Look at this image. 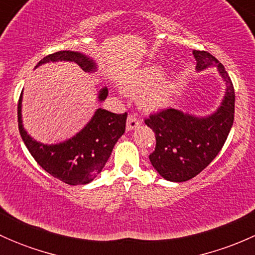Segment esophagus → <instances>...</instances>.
Instances as JSON below:
<instances>
[{"label":"esophagus","mask_w":255,"mask_h":255,"mask_svg":"<svg viewBox=\"0 0 255 255\" xmlns=\"http://www.w3.org/2000/svg\"><path fill=\"white\" fill-rule=\"evenodd\" d=\"M140 125L139 118H137L135 115H129L127 118V129L128 130H133Z\"/></svg>","instance_id":"1"}]
</instances>
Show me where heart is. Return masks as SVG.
<instances>
[{
    "label": "heart",
    "instance_id": "heart-1",
    "mask_svg": "<svg viewBox=\"0 0 255 255\" xmlns=\"http://www.w3.org/2000/svg\"><path fill=\"white\" fill-rule=\"evenodd\" d=\"M164 70L160 65L144 68L122 82V91L127 95H139V106L145 111H159L169 104L171 84L163 79Z\"/></svg>",
    "mask_w": 255,
    "mask_h": 255
}]
</instances>
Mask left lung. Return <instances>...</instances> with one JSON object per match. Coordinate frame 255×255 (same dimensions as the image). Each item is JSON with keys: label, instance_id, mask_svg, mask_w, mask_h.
<instances>
[{"label": "left lung", "instance_id": "left-lung-1", "mask_svg": "<svg viewBox=\"0 0 255 255\" xmlns=\"http://www.w3.org/2000/svg\"><path fill=\"white\" fill-rule=\"evenodd\" d=\"M196 70L216 65L226 92L221 106L206 117L175 109L149 116L144 122L155 133V150L149 155L151 165L165 180L182 182L201 173L217 156L235 121V89L225 66L207 51H192Z\"/></svg>", "mask_w": 255, "mask_h": 255}]
</instances>
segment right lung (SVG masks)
Wrapping results in <instances>:
<instances>
[{"label":"right lung","mask_w":255,"mask_h":255,"mask_svg":"<svg viewBox=\"0 0 255 255\" xmlns=\"http://www.w3.org/2000/svg\"><path fill=\"white\" fill-rule=\"evenodd\" d=\"M73 61L84 71H96L92 59L79 51H56L43 58L35 68L45 63ZM109 95L107 87L100 90L99 101ZM127 113L117 115L97 109L90 122L70 139L58 144H43L33 139L22 125V94L18 101V128L25 146L38 164L51 176L69 185L91 182L104 169L112 149L126 130Z\"/></svg>","instance_id":"obj_1"}]
</instances>
